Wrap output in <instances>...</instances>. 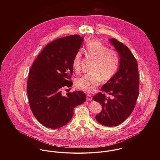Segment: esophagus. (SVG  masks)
<instances>
[{"mask_svg": "<svg viewBox=\"0 0 160 160\" xmlns=\"http://www.w3.org/2000/svg\"><path fill=\"white\" fill-rule=\"evenodd\" d=\"M92 100V97L91 95H87V100L90 101Z\"/></svg>", "mask_w": 160, "mask_h": 160, "instance_id": "1", "label": "esophagus"}]
</instances>
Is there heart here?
Listing matches in <instances>:
<instances>
[{
    "label": "heart",
    "instance_id": "b5f03b06",
    "mask_svg": "<svg viewBox=\"0 0 160 160\" xmlns=\"http://www.w3.org/2000/svg\"><path fill=\"white\" fill-rule=\"evenodd\" d=\"M86 53L88 58L93 60L92 74H85L76 80L78 89L91 93L99 86L102 80L103 82L112 79L119 68L120 58L118 52L108 48L98 40L90 42L86 47ZM82 54L78 52L72 61V68L76 72L81 70Z\"/></svg>",
    "mask_w": 160,
    "mask_h": 160
}]
</instances>
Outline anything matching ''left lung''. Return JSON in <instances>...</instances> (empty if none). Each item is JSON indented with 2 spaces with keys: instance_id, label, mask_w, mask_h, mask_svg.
I'll return each mask as SVG.
<instances>
[{
  "instance_id": "left-lung-1",
  "label": "left lung",
  "mask_w": 160,
  "mask_h": 160,
  "mask_svg": "<svg viewBox=\"0 0 160 160\" xmlns=\"http://www.w3.org/2000/svg\"><path fill=\"white\" fill-rule=\"evenodd\" d=\"M120 56L119 69L101 88L110 97L100 92L93 100L102 106L95 116L97 121L105 126H116L123 122L133 112L139 89L137 60L129 48L116 39H110Z\"/></svg>"
}]
</instances>
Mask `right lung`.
Segmentation results:
<instances>
[{
	"label": "right lung",
	"instance_id": "1",
	"mask_svg": "<svg viewBox=\"0 0 160 160\" xmlns=\"http://www.w3.org/2000/svg\"><path fill=\"white\" fill-rule=\"evenodd\" d=\"M83 38L72 35L48 43L34 60L28 74L27 93L30 108L46 128H60L71 119L74 108L86 100L84 92L62 95V88L72 86V61Z\"/></svg>",
	"mask_w": 160,
	"mask_h": 160
}]
</instances>
